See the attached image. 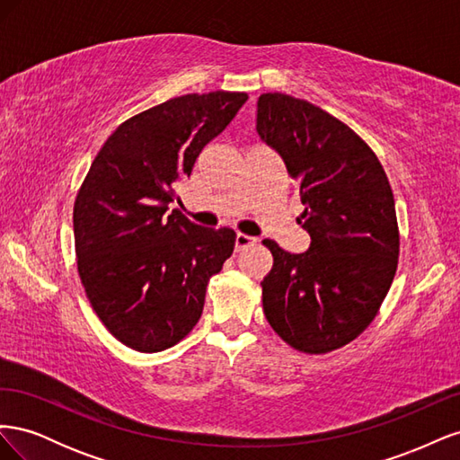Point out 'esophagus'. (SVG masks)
<instances>
[{
	"instance_id": "34e87169",
	"label": "esophagus",
	"mask_w": 460,
	"mask_h": 460,
	"mask_svg": "<svg viewBox=\"0 0 460 460\" xmlns=\"http://www.w3.org/2000/svg\"><path fill=\"white\" fill-rule=\"evenodd\" d=\"M255 242H257V240L252 238V235L238 232V235H235V252H243V249L255 245Z\"/></svg>"
}]
</instances>
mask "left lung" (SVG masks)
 Wrapping results in <instances>:
<instances>
[{
  "mask_svg": "<svg viewBox=\"0 0 460 460\" xmlns=\"http://www.w3.org/2000/svg\"><path fill=\"white\" fill-rule=\"evenodd\" d=\"M257 132L299 182L305 253L262 240L272 269L262 311L294 349L324 355L358 338L378 314L399 261L394 191L376 153L345 122L305 100L262 93Z\"/></svg>",
  "mask_w": 460,
  "mask_h": 460,
  "instance_id": "8db88e82",
  "label": "left lung"
}]
</instances>
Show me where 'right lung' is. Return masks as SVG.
Masks as SVG:
<instances>
[{"label": "right lung", "mask_w": 460, "mask_h": 460, "mask_svg": "<svg viewBox=\"0 0 460 460\" xmlns=\"http://www.w3.org/2000/svg\"><path fill=\"white\" fill-rule=\"evenodd\" d=\"M247 102L243 92L186 93L124 120L107 137L73 211L80 282L103 326L134 351L157 353L198 324L211 276L235 232L180 211L174 186Z\"/></svg>", "instance_id": "obj_1"}]
</instances>
